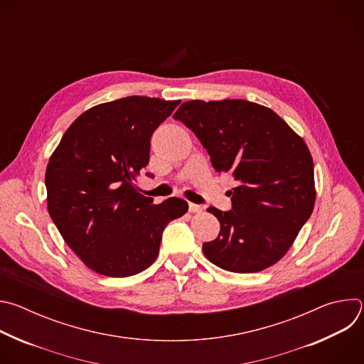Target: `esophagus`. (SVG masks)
<instances>
[{
    "mask_svg": "<svg viewBox=\"0 0 364 364\" xmlns=\"http://www.w3.org/2000/svg\"><path fill=\"white\" fill-rule=\"evenodd\" d=\"M188 212H190V213H201V212H203V207L198 205V204L190 203V204H188Z\"/></svg>",
    "mask_w": 364,
    "mask_h": 364,
    "instance_id": "34e87169",
    "label": "esophagus"
}]
</instances>
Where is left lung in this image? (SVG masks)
Wrapping results in <instances>:
<instances>
[{
    "instance_id": "1",
    "label": "left lung",
    "mask_w": 364,
    "mask_h": 364,
    "mask_svg": "<svg viewBox=\"0 0 364 364\" xmlns=\"http://www.w3.org/2000/svg\"><path fill=\"white\" fill-rule=\"evenodd\" d=\"M200 139L218 173H230L232 210L210 207L219 236L203 243L216 267L252 274L277 264L316 203L314 164L304 139L272 109L243 99L184 102L173 117Z\"/></svg>"
}]
</instances>
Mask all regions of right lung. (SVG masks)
I'll return each instance as SVG.
<instances>
[{
	"instance_id": "add662e5",
	"label": "right lung",
	"mask_w": 364,
	"mask_h": 364,
	"mask_svg": "<svg viewBox=\"0 0 364 364\" xmlns=\"http://www.w3.org/2000/svg\"><path fill=\"white\" fill-rule=\"evenodd\" d=\"M180 100L128 96L83 112L46 170L47 210L69 247L92 271L125 278L157 259L166 226L188 210L170 197L154 204L134 181L149 141Z\"/></svg>"
}]
</instances>
